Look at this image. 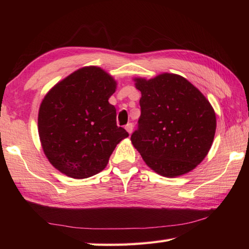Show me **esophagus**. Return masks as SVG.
I'll use <instances>...</instances> for the list:
<instances>
[{
    "instance_id": "esophagus-1",
    "label": "esophagus",
    "mask_w": 249,
    "mask_h": 249,
    "mask_svg": "<svg viewBox=\"0 0 249 249\" xmlns=\"http://www.w3.org/2000/svg\"><path fill=\"white\" fill-rule=\"evenodd\" d=\"M133 128H134V125H133V123H128L127 125L125 126V129L128 131V134L130 135L131 133H133Z\"/></svg>"
}]
</instances>
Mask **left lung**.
I'll use <instances>...</instances> for the list:
<instances>
[{
  "instance_id": "obj_1",
  "label": "left lung",
  "mask_w": 249,
  "mask_h": 249,
  "mask_svg": "<svg viewBox=\"0 0 249 249\" xmlns=\"http://www.w3.org/2000/svg\"><path fill=\"white\" fill-rule=\"evenodd\" d=\"M141 115L131 143L156 173L176 178L192 171L212 146L216 115L210 102L186 79L161 73L136 78Z\"/></svg>"
}]
</instances>
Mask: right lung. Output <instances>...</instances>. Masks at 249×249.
<instances>
[{
  "instance_id": "add662e5",
  "label": "right lung",
  "mask_w": 249,
  "mask_h": 249,
  "mask_svg": "<svg viewBox=\"0 0 249 249\" xmlns=\"http://www.w3.org/2000/svg\"><path fill=\"white\" fill-rule=\"evenodd\" d=\"M116 82L96 66L73 71L47 93L38 112V134L45 155L60 172L87 178L106 168L128 133L116 125L108 99Z\"/></svg>"
}]
</instances>
